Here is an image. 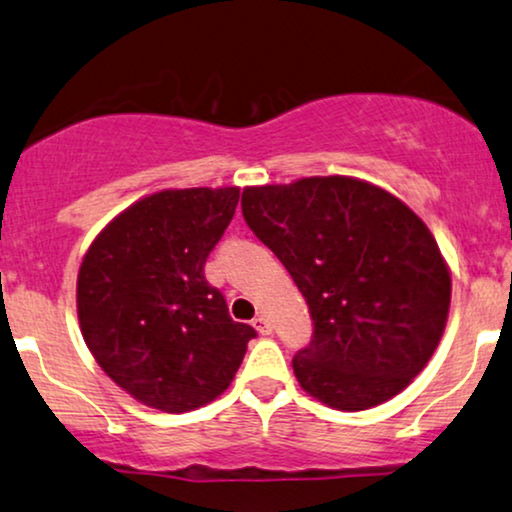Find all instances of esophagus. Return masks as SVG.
<instances>
[{
  "label": "esophagus",
  "instance_id": "1",
  "mask_svg": "<svg viewBox=\"0 0 512 512\" xmlns=\"http://www.w3.org/2000/svg\"><path fill=\"white\" fill-rule=\"evenodd\" d=\"M254 327H256V331L261 336H268V334H272V324H270V320L265 315H261V317H256L254 320Z\"/></svg>",
  "mask_w": 512,
  "mask_h": 512
}]
</instances>
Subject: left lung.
Listing matches in <instances>:
<instances>
[{
  "instance_id": "1",
  "label": "left lung",
  "mask_w": 512,
  "mask_h": 512,
  "mask_svg": "<svg viewBox=\"0 0 512 512\" xmlns=\"http://www.w3.org/2000/svg\"><path fill=\"white\" fill-rule=\"evenodd\" d=\"M242 214L313 317V341L294 357L298 386L338 411L402 393L449 317L451 272L428 225L393 192L355 176L249 185Z\"/></svg>"
}]
</instances>
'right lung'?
Instances as JSON below:
<instances>
[{
  "mask_svg": "<svg viewBox=\"0 0 512 512\" xmlns=\"http://www.w3.org/2000/svg\"><path fill=\"white\" fill-rule=\"evenodd\" d=\"M240 188H167L98 232L77 272V317L105 374L145 407L185 414L214 402L256 336L235 322L204 263Z\"/></svg>",
  "mask_w": 512,
  "mask_h": 512,
  "instance_id": "obj_1",
  "label": "right lung"
}]
</instances>
